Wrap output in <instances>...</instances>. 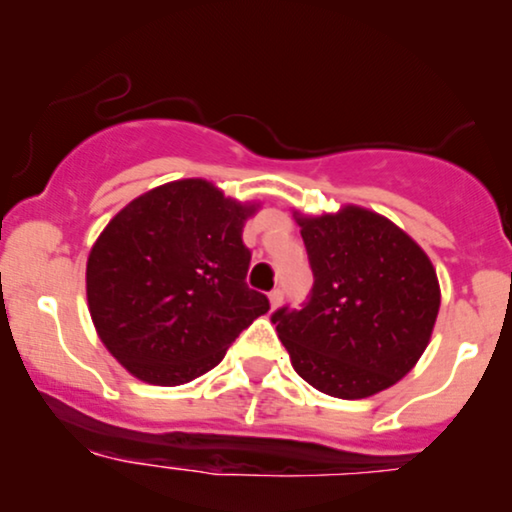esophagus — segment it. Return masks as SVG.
Segmentation results:
<instances>
[{
  "label": "esophagus",
  "instance_id": "esophagus-1",
  "mask_svg": "<svg viewBox=\"0 0 512 512\" xmlns=\"http://www.w3.org/2000/svg\"><path fill=\"white\" fill-rule=\"evenodd\" d=\"M281 301H284V291H281V289L269 291V303H272V308H279Z\"/></svg>",
  "mask_w": 512,
  "mask_h": 512
}]
</instances>
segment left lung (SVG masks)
<instances>
[{"label": "left lung", "instance_id": "8db88e82", "mask_svg": "<svg viewBox=\"0 0 512 512\" xmlns=\"http://www.w3.org/2000/svg\"><path fill=\"white\" fill-rule=\"evenodd\" d=\"M313 269L301 308L272 322L293 368L315 390L361 399L387 390L424 354L438 317L436 269L426 252L373 211L298 219Z\"/></svg>", "mask_w": 512, "mask_h": 512}]
</instances>
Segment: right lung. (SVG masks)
Returning a JSON list of instances; mask_svg holds the SVG:
<instances>
[{"label": "right lung", "mask_w": 512, "mask_h": 512, "mask_svg": "<svg viewBox=\"0 0 512 512\" xmlns=\"http://www.w3.org/2000/svg\"><path fill=\"white\" fill-rule=\"evenodd\" d=\"M252 207L207 180H178L129 202L86 264V296L103 344L151 385L190 383L226 356L269 298L245 276Z\"/></svg>", "instance_id": "right-lung-1"}]
</instances>
